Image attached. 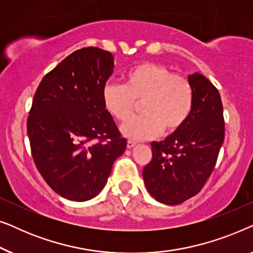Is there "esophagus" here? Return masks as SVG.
Returning a JSON list of instances; mask_svg holds the SVG:
<instances>
[{
	"label": "esophagus",
	"instance_id": "esophagus-1",
	"mask_svg": "<svg viewBox=\"0 0 253 253\" xmlns=\"http://www.w3.org/2000/svg\"><path fill=\"white\" fill-rule=\"evenodd\" d=\"M134 145H136V143H134L133 140H127V143H126V147L127 148H132Z\"/></svg>",
	"mask_w": 253,
	"mask_h": 253
}]
</instances>
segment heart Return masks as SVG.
I'll list each match as a JSON object with an SVG mask.
<instances>
[{"mask_svg":"<svg viewBox=\"0 0 253 253\" xmlns=\"http://www.w3.org/2000/svg\"><path fill=\"white\" fill-rule=\"evenodd\" d=\"M102 101L114 119L126 121L141 102V116L122 124L121 131L133 140H145L165 132L172 133L186 122L193 105L192 85L164 65L140 63L127 71L126 84H107Z\"/></svg>","mask_w":253,"mask_h":253,"instance_id":"b5f03b06","label":"heart"}]
</instances>
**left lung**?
Returning a JSON list of instances; mask_svg holds the SVG:
<instances>
[{"mask_svg": "<svg viewBox=\"0 0 253 253\" xmlns=\"http://www.w3.org/2000/svg\"><path fill=\"white\" fill-rule=\"evenodd\" d=\"M193 105L186 122L162 141H153L143 169L147 191L159 203L177 205L196 196L212 174L224 139L220 93L205 76L190 75Z\"/></svg>", "mask_w": 253, "mask_h": 253, "instance_id": "left-lung-1", "label": "left lung"}]
</instances>
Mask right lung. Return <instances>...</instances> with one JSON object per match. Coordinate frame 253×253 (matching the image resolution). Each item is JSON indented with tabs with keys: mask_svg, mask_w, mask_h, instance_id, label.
Segmentation results:
<instances>
[{
	"mask_svg": "<svg viewBox=\"0 0 253 253\" xmlns=\"http://www.w3.org/2000/svg\"><path fill=\"white\" fill-rule=\"evenodd\" d=\"M114 71L109 51H74L44 76L34 94L27 136L38 170L57 195L75 202L94 198L123 154L121 137L102 101Z\"/></svg>",
	"mask_w": 253,
	"mask_h": 253,
	"instance_id": "add662e5",
	"label": "right lung"
}]
</instances>
